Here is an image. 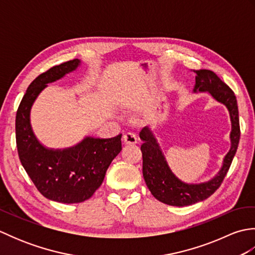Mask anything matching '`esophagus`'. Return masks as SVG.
Returning <instances> with one entry per match:
<instances>
[{
	"label": "esophagus",
	"instance_id": "34e87169",
	"mask_svg": "<svg viewBox=\"0 0 255 255\" xmlns=\"http://www.w3.org/2000/svg\"><path fill=\"white\" fill-rule=\"evenodd\" d=\"M124 142L126 144H136L138 142L137 134L134 132H127L124 134Z\"/></svg>",
	"mask_w": 255,
	"mask_h": 255
}]
</instances>
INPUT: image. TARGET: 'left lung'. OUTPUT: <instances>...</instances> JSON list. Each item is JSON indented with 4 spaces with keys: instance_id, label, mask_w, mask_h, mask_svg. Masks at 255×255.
<instances>
[{
    "instance_id": "left-lung-1",
    "label": "left lung",
    "mask_w": 255,
    "mask_h": 255,
    "mask_svg": "<svg viewBox=\"0 0 255 255\" xmlns=\"http://www.w3.org/2000/svg\"><path fill=\"white\" fill-rule=\"evenodd\" d=\"M194 72L196 73L194 93L208 92L216 101L224 104L229 111L231 148L226 154L223 166L217 174L209 181L199 184L182 182L170 170L150 128L143 127L139 133L140 139L143 141L140 148L142 152V174L149 191L160 202L177 207L202 202L217 191L229 170L240 140L239 111L234 91L210 70H194Z\"/></svg>"
}]
</instances>
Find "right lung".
Segmentation results:
<instances>
[{"mask_svg": "<svg viewBox=\"0 0 255 255\" xmlns=\"http://www.w3.org/2000/svg\"><path fill=\"white\" fill-rule=\"evenodd\" d=\"M79 59L50 68L32 81L16 113L15 131L20 163L42 196L63 204L92 197L104 180L112 161L122 151V133L114 138L85 137L66 149L41 144L30 126V110L48 83L63 78L80 66Z\"/></svg>", "mask_w": 255, "mask_h": 255, "instance_id": "1", "label": "right lung"}]
</instances>
